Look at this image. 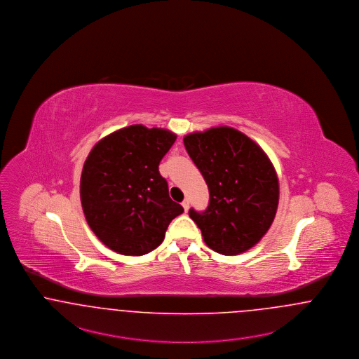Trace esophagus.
<instances>
[{
    "mask_svg": "<svg viewBox=\"0 0 359 359\" xmlns=\"http://www.w3.org/2000/svg\"><path fill=\"white\" fill-rule=\"evenodd\" d=\"M182 206H184L185 212H187V210H189V200H187V198H185V200L182 201Z\"/></svg>",
    "mask_w": 359,
    "mask_h": 359,
    "instance_id": "1",
    "label": "esophagus"
}]
</instances>
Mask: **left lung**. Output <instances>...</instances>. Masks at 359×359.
<instances>
[{
    "label": "left lung",
    "mask_w": 359,
    "mask_h": 359,
    "mask_svg": "<svg viewBox=\"0 0 359 359\" xmlns=\"http://www.w3.org/2000/svg\"><path fill=\"white\" fill-rule=\"evenodd\" d=\"M209 187L203 212L189 210L210 250L232 256L256 245L272 225L279 180L263 149L238 130L219 126L184 138Z\"/></svg>",
    "instance_id": "8db88e82"
}]
</instances>
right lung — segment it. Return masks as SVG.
Listing matches in <instances>:
<instances>
[{"label":"right lung","instance_id":"add662e5","mask_svg":"<svg viewBox=\"0 0 359 359\" xmlns=\"http://www.w3.org/2000/svg\"><path fill=\"white\" fill-rule=\"evenodd\" d=\"M177 135L133 125L99 140L80 178V200L96 237L127 256L149 253L163 241L172 219L184 212L169 197L161 159Z\"/></svg>","mask_w":359,"mask_h":359}]
</instances>
